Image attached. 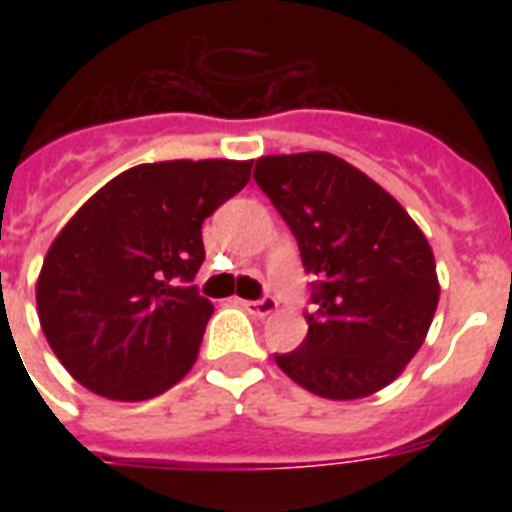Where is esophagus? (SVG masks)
<instances>
[{"mask_svg": "<svg viewBox=\"0 0 512 512\" xmlns=\"http://www.w3.org/2000/svg\"><path fill=\"white\" fill-rule=\"evenodd\" d=\"M241 308L263 319V316H271V313L276 311V300H273L271 295L260 297V300H241Z\"/></svg>", "mask_w": 512, "mask_h": 512, "instance_id": "esophagus-1", "label": "esophagus"}]
</instances>
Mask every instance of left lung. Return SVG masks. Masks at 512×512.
<instances>
[{"instance_id":"8db88e82","label":"left lung","mask_w":512,"mask_h":512,"mask_svg":"<svg viewBox=\"0 0 512 512\" xmlns=\"http://www.w3.org/2000/svg\"><path fill=\"white\" fill-rule=\"evenodd\" d=\"M255 180L316 276L308 335L276 364L321 398L372 396L404 372L436 313L441 287L425 233L335 154L260 156Z\"/></svg>"}]
</instances>
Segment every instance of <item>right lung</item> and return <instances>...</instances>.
I'll return each instance as SVG.
<instances>
[{
  "label": "right lung",
  "instance_id": "1",
  "mask_svg": "<svg viewBox=\"0 0 512 512\" xmlns=\"http://www.w3.org/2000/svg\"><path fill=\"white\" fill-rule=\"evenodd\" d=\"M252 162L138 164L106 183L55 236L36 311L58 361L84 388L146 401L199 356L212 303L191 281L201 223L244 188Z\"/></svg>",
  "mask_w": 512,
  "mask_h": 512
}]
</instances>
